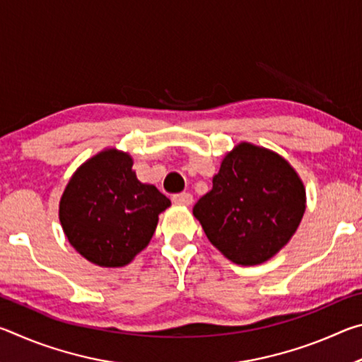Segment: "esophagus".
Instances as JSON below:
<instances>
[{
	"label": "esophagus",
	"mask_w": 362,
	"mask_h": 362,
	"mask_svg": "<svg viewBox=\"0 0 362 362\" xmlns=\"http://www.w3.org/2000/svg\"><path fill=\"white\" fill-rule=\"evenodd\" d=\"M173 201L175 204H179V206H189L193 203V196L189 194V193H177V194H174L173 196Z\"/></svg>",
	"instance_id": "esophagus-1"
}]
</instances>
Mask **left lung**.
<instances>
[{"instance_id":"8db88e82","label":"left lung","mask_w":362,"mask_h":362,"mask_svg":"<svg viewBox=\"0 0 362 362\" xmlns=\"http://www.w3.org/2000/svg\"><path fill=\"white\" fill-rule=\"evenodd\" d=\"M305 203L303 182L283 156L241 142L223 158L212 189L194 204L193 216L226 259L252 267L291 241Z\"/></svg>"}]
</instances>
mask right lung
<instances>
[{"label": "right lung", "mask_w": 362, "mask_h": 362, "mask_svg": "<svg viewBox=\"0 0 362 362\" xmlns=\"http://www.w3.org/2000/svg\"><path fill=\"white\" fill-rule=\"evenodd\" d=\"M129 153L107 148L83 163L60 198L66 240L86 260L124 267L144 250L158 216L170 201L155 185L139 182Z\"/></svg>", "instance_id": "obj_1"}]
</instances>
